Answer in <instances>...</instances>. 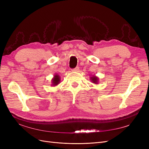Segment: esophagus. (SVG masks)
Listing matches in <instances>:
<instances>
[{
    "label": "esophagus",
    "instance_id": "obj_1",
    "mask_svg": "<svg viewBox=\"0 0 149 149\" xmlns=\"http://www.w3.org/2000/svg\"><path fill=\"white\" fill-rule=\"evenodd\" d=\"M79 70V68L78 66H77V67H76L75 68H74V69H72V71H78Z\"/></svg>",
    "mask_w": 149,
    "mask_h": 149
}]
</instances>
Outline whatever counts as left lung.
Wrapping results in <instances>:
<instances>
[{"mask_svg":"<svg viewBox=\"0 0 149 149\" xmlns=\"http://www.w3.org/2000/svg\"><path fill=\"white\" fill-rule=\"evenodd\" d=\"M91 78V80L92 81V83H94V84H97L98 83V78L96 76H93L92 77L90 78Z\"/></svg>","mask_w":149,"mask_h":149,"instance_id":"8db88e82","label":"left lung"}]
</instances>
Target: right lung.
Returning <instances> with one entry per match:
<instances>
[{"label":"right lung","mask_w":149,"mask_h":149,"mask_svg":"<svg viewBox=\"0 0 149 149\" xmlns=\"http://www.w3.org/2000/svg\"><path fill=\"white\" fill-rule=\"evenodd\" d=\"M52 84L53 86H55L58 85L60 82V77L58 74H55L53 78L52 79Z\"/></svg>","instance_id":"right-lung-1"}]
</instances>
